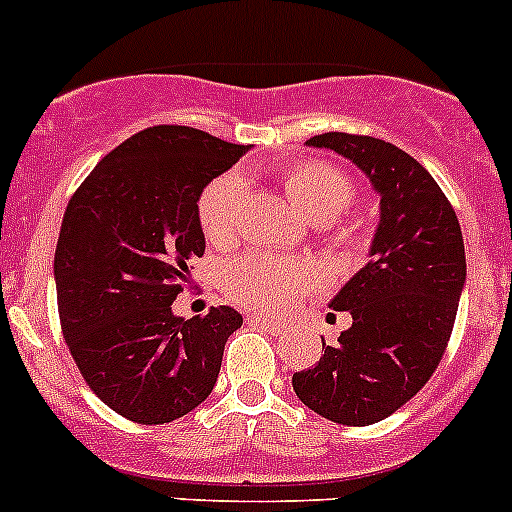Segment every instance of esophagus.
<instances>
[{"mask_svg":"<svg viewBox=\"0 0 512 512\" xmlns=\"http://www.w3.org/2000/svg\"><path fill=\"white\" fill-rule=\"evenodd\" d=\"M247 322L255 324V327H260V329H267V332H272V334H282L287 329L282 322H272V319L260 317V314H250V317H247Z\"/></svg>","mask_w":512,"mask_h":512,"instance_id":"esophagus-1","label":"esophagus"}]
</instances>
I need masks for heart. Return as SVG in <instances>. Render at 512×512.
<instances>
[{
  "label": "heart",
  "mask_w": 512,
  "mask_h": 512,
  "mask_svg": "<svg viewBox=\"0 0 512 512\" xmlns=\"http://www.w3.org/2000/svg\"><path fill=\"white\" fill-rule=\"evenodd\" d=\"M282 188L289 203L307 215L312 223H329L339 218L354 203L356 188L347 173L319 160L289 163L280 170ZM245 183L237 173L218 175L203 188L198 198V223L205 240L213 247H230L240 237ZM329 245L342 260L356 262L369 252L371 235L366 227L354 223L332 225ZM319 282V267L307 260L252 252L230 262L223 272L227 297L245 309L277 314L297 302L307 289Z\"/></svg>",
  "instance_id": "1"
}]
</instances>
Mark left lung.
Wrapping results in <instances>:
<instances>
[{"label": "left lung", "instance_id": "obj_1", "mask_svg": "<svg viewBox=\"0 0 512 512\" xmlns=\"http://www.w3.org/2000/svg\"><path fill=\"white\" fill-rule=\"evenodd\" d=\"M307 143L369 175L381 220L369 265L332 299L337 312L352 314V327L337 344L322 339V359L297 371L292 386L319 416L369 426L414 399L446 354L466 282L461 225L431 173L401 148L337 131Z\"/></svg>", "mask_w": 512, "mask_h": 512}]
</instances>
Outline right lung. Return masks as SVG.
Masks as SVG:
<instances>
[{
    "label": "right lung",
    "instance_id": "1",
    "mask_svg": "<svg viewBox=\"0 0 512 512\" xmlns=\"http://www.w3.org/2000/svg\"><path fill=\"white\" fill-rule=\"evenodd\" d=\"M250 146L153 126L113 148L66 205L54 255L61 332L98 399L128 421L170 423L203 404L242 317L173 307L203 257L198 198Z\"/></svg>",
    "mask_w": 512,
    "mask_h": 512
}]
</instances>
